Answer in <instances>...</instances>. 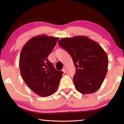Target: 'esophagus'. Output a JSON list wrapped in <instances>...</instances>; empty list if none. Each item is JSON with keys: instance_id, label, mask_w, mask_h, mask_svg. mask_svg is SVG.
<instances>
[{"instance_id": "34e87169", "label": "esophagus", "mask_w": 124, "mask_h": 124, "mask_svg": "<svg viewBox=\"0 0 124 124\" xmlns=\"http://www.w3.org/2000/svg\"><path fill=\"white\" fill-rule=\"evenodd\" d=\"M62 72H63L64 73H65L66 72V68H64L63 69H62Z\"/></svg>"}]
</instances>
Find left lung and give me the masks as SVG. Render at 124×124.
I'll return each instance as SVG.
<instances>
[{"label":"left lung","mask_w":124,"mask_h":124,"mask_svg":"<svg viewBox=\"0 0 124 124\" xmlns=\"http://www.w3.org/2000/svg\"><path fill=\"white\" fill-rule=\"evenodd\" d=\"M58 43L72 57L76 68L73 77L76 89L84 94L97 91L108 69V56L102 47L84 36L62 38Z\"/></svg>","instance_id":"8db88e82"}]
</instances>
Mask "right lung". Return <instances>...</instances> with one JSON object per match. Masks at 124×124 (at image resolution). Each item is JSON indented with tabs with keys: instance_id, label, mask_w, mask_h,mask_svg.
I'll list each match as a JSON object with an SVG mask.
<instances>
[{
	"instance_id": "right-lung-1",
	"label": "right lung",
	"mask_w": 124,
	"mask_h": 124,
	"mask_svg": "<svg viewBox=\"0 0 124 124\" xmlns=\"http://www.w3.org/2000/svg\"><path fill=\"white\" fill-rule=\"evenodd\" d=\"M59 38L40 35L23 46L20 53L19 67L23 81L29 87L42 97L56 91L63 72L57 70L47 57Z\"/></svg>"
}]
</instances>
